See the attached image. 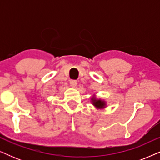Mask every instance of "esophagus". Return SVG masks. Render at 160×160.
Listing matches in <instances>:
<instances>
[{
    "label": "esophagus",
    "mask_w": 160,
    "mask_h": 160,
    "mask_svg": "<svg viewBox=\"0 0 160 160\" xmlns=\"http://www.w3.org/2000/svg\"><path fill=\"white\" fill-rule=\"evenodd\" d=\"M70 84H71V87H75L76 85H77V82H76V80H71L70 81Z\"/></svg>",
    "instance_id": "1"
}]
</instances>
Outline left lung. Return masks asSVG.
Returning <instances> with one entry per match:
<instances>
[{
	"label": "left lung",
	"instance_id": "left-lung-1",
	"mask_svg": "<svg viewBox=\"0 0 160 160\" xmlns=\"http://www.w3.org/2000/svg\"><path fill=\"white\" fill-rule=\"evenodd\" d=\"M93 101V105L98 108H103L105 106V102L102 100H92Z\"/></svg>",
	"mask_w": 160,
	"mask_h": 160
}]
</instances>
